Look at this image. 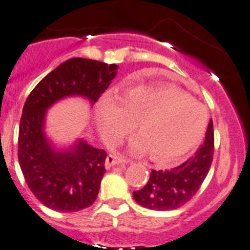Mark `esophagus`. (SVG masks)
I'll list each match as a JSON object with an SVG mask.
<instances>
[{
    "label": "esophagus",
    "mask_w": 250,
    "mask_h": 250,
    "mask_svg": "<svg viewBox=\"0 0 250 250\" xmlns=\"http://www.w3.org/2000/svg\"><path fill=\"white\" fill-rule=\"evenodd\" d=\"M122 163H125V160L123 159L122 157H118L116 154H109L108 157L106 158V162H104V167L106 169H109V167H114L117 164H122Z\"/></svg>",
    "instance_id": "esophagus-1"
}]
</instances>
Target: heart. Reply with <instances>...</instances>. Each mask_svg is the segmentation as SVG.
I'll list each match as a JSON object with an SVG mask.
<instances>
[{"label":"heart","instance_id":"heart-1","mask_svg":"<svg viewBox=\"0 0 250 250\" xmlns=\"http://www.w3.org/2000/svg\"><path fill=\"white\" fill-rule=\"evenodd\" d=\"M139 121L133 153L149 151L157 162L178 159L199 146L208 113L204 104L176 87L139 86L120 96L104 93L97 107V125L108 143H116Z\"/></svg>","mask_w":250,"mask_h":250}]
</instances>
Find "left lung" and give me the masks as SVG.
Instances as JSON below:
<instances>
[{
  "instance_id": "1",
  "label": "left lung",
  "mask_w": 250,
  "mask_h": 250,
  "mask_svg": "<svg viewBox=\"0 0 250 250\" xmlns=\"http://www.w3.org/2000/svg\"><path fill=\"white\" fill-rule=\"evenodd\" d=\"M213 122L209 121L205 142L190 159L170 170H151L143 188L133 192L137 204L154 211H170L190 201L206 179L213 159Z\"/></svg>"
}]
</instances>
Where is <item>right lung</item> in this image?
I'll return each mask as SVG.
<instances>
[{"instance_id":"1","label":"right lung","mask_w":250,"mask_h":250,"mask_svg":"<svg viewBox=\"0 0 250 250\" xmlns=\"http://www.w3.org/2000/svg\"><path fill=\"white\" fill-rule=\"evenodd\" d=\"M118 66L72 58L60 64L33 88L22 111L18 162L28 188L51 209L76 212L91 206L104 178V149L83 139L69 149H55L44 132L46 109L59 100L81 96L95 104L117 74Z\"/></svg>"}]
</instances>
